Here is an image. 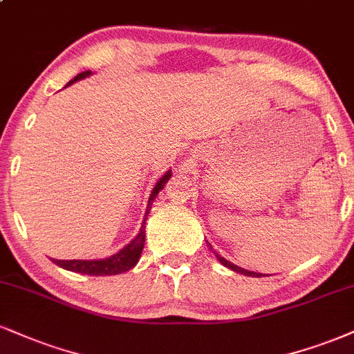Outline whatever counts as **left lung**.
I'll list each match as a JSON object with an SVG mask.
<instances>
[{"label": "left lung", "instance_id": "left-lung-1", "mask_svg": "<svg viewBox=\"0 0 354 354\" xmlns=\"http://www.w3.org/2000/svg\"><path fill=\"white\" fill-rule=\"evenodd\" d=\"M216 254V257H218V261L223 263V266H225L227 267V269H231V270H234V272H237V274H242V275H249V277H261V274H255V272H249V270H245V269H242V267H237V266H234V263H231L229 261H225L224 257H221V255L218 254V252H214Z\"/></svg>", "mask_w": 354, "mask_h": 354}]
</instances>
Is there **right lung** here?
<instances>
[{"label":"right lung","mask_w":354,"mask_h":354,"mask_svg":"<svg viewBox=\"0 0 354 354\" xmlns=\"http://www.w3.org/2000/svg\"><path fill=\"white\" fill-rule=\"evenodd\" d=\"M92 72L85 71L77 74V77H74L69 84H74L75 80H80L84 77H88ZM169 178H171V173H166L163 178H160V181L156 183V186L151 191L150 199H148V209H147V216L148 211H150V206L153 203V199L158 196L161 189L165 188V185L168 183ZM145 221L143 219V225L140 229V232L136 234V237L130 242L129 245H125L118 254L112 255L109 259H102V261H53L55 266L62 267L66 270H72V272H79V274H85V275H117V274H123V272L130 270L131 267H135V263L138 262L140 255H142L143 250V244H145Z\"/></svg>","instance_id":"add662e5"}]
</instances>
